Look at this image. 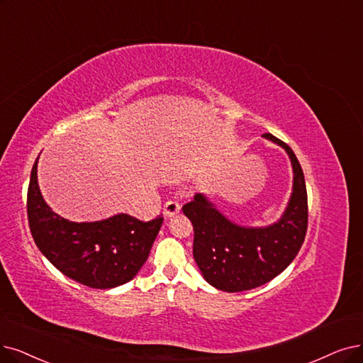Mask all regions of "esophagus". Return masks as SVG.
<instances>
[{"instance_id": "esophagus-1", "label": "esophagus", "mask_w": 363, "mask_h": 363, "mask_svg": "<svg viewBox=\"0 0 363 363\" xmlns=\"http://www.w3.org/2000/svg\"><path fill=\"white\" fill-rule=\"evenodd\" d=\"M179 211H180V204H179L177 201H168V202H165V206H164V216L165 217L176 216Z\"/></svg>"}]
</instances>
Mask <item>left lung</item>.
<instances>
[{"label":"left lung","mask_w":363,"mask_h":363,"mask_svg":"<svg viewBox=\"0 0 363 363\" xmlns=\"http://www.w3.org/2000/svg\"><path fill=\"white\" fill-rule=\"evenodd\" d=\"M264 138L283 147L294 171L292 194L277 222L267 226H242L217 210L206 194H196L183 206L194 225L195 262L213 287L242 292L262 286L283 272L296 257L308 222L307 187L294 150L271 134Z\"/></svg>","instance_id":"8db88e82"}]
</instances>
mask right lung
<instances>
[{"label":"right lung","mask_w":363,"mask_h":363,"mask_svg":"<svg viewBox=\"0 0 363 363\" xmlns=\"http://www.w3.org/2000/svg\"><path fill=\"white\" fill-rule=\"evenodd\" d=\"M38 157L26 202L38 250L67 277L88 287L113 289L133 280L149 257L164 217L141 222L119 213L104 220L69 222L56 214L40 192Z\"/></svg>","instance_id":"obj_1"}]
</instances>
